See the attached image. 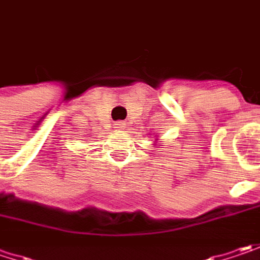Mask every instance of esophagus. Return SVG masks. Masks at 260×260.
<instances>
[{"label":"esophagus","mask_w":260,"mask_h":260,"mask_svg":"<svg viewBox=\"0 0 260 260\" xmlns=\"http://www.w3.org/2000/svg\"><path fill=\"white\" fill-rule=\"evenodd\" d=\"M123 127H125V123H124V121L115 123V128H117V130H123Z\"/></svg>","instance_id":"obj_1"}]
</instances>
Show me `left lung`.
<instances>
[{
    "mask_svg": "<svg viewBox=\"0 0 260 260\" xmlns=\"http://www.w3.org/2000/svg\"><path fill=\"white\" fill-rule=\"evenodd\" d=\"M156 140H158V139H156ZM155 143H156V142H155ZM155 143H153V145H155Z\"/></svg>",
    "mask_w": 260,
    "mask_h": 260,
    "instance_id": "8db88e82",
    "label": "left lung"
}]
</instances>
